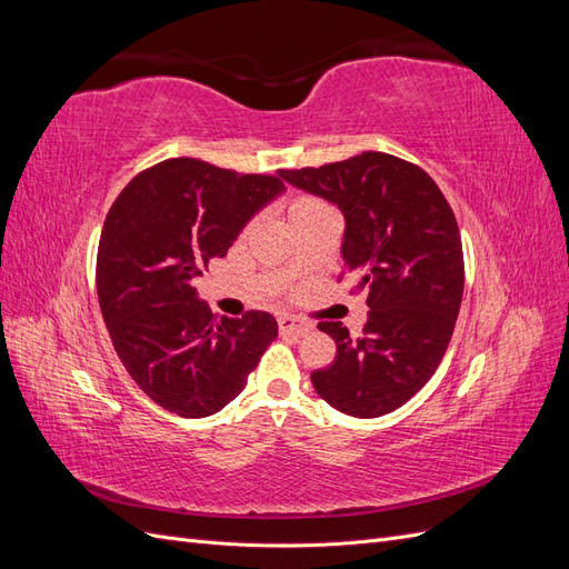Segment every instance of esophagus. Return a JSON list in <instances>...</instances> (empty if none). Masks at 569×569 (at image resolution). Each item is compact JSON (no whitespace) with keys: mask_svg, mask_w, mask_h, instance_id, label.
<instances>
[{"mask_svg":"<svg viewBox=\"0 0 569 569\" xmlns=\"http://www.w3.org/2000/svg\"><path fill=\"white\" fill-rule=\"evenodd\" d=\"M278 325H280L282 335H295V337H303L313 330L311 322L303 318H297V316H280Z\"/></svg>","mask_w":569,"mask_h":569,"instance_id":"34e87169","label":"esophagus"}]
</instances>
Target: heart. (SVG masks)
<instances>
[{
	"label": "heart",
	"mask_w": 569,
	"mask_h": 569,
	"mask_svg": "<svg viewBox=\"0 0 569 569\" xmlns=\"http://www.w3.org/2000/svg\"><path fill=\"white\" fill-rule=\"evenodd\" d=\"M325 211H330V209H327L325 201H320L316 197H306V194L289 199L284 203V218H287V222H297V220L311 218V216H318V213H325Z\"/></svg>",
	"instance_id": "1"
}]
</instances>
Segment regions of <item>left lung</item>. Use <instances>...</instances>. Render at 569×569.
Here are the masks:
<instances>
[{
	"instance_id": "8db88e82",
	"label": "left lung",
	"mask_w": 569,
	"mask_h": 569,
	"mask_svg": "<svg viewBox=\"0 0 569 569\" xmlns=\"http://www.w3.org/2000/svg\"><path fill=\"white\" fill-rule=\"evenodd\" d=\"M280 178L341 211L343 266L368 291L358 339L341 322L318 325L337 356L311 382L347 416H387L427 385L453 335L465 268L451 206L422 168L382 151Z\"/></svg>"
}]
</instances>
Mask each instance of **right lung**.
<instances>
[{
    "instance_id": "add662e5",
    "label": "right lung",
    "mask_w": 569,
    "mask_h": 569,
    "mask_svg": "<svg viewBox=\"0 0 569 569\" xmlns=\"http://www.w3.org/2000/svg\"><path fill=\"white\" fill-rule=\"evenodd\" d=\"M282 192L280 173L168 159L132 178L104 220L97 295L113 349L137 387L180 418L226 408L278 337L263 311L218 318L194 280Z\"/></svg>"
}]
</instances>
